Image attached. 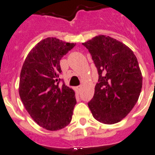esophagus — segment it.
Wrapping results in <instances>:
<instances>
[{
	"instance_id": "obj_1",
	"label": "esophagus",
	"mask_w": 155,
	"mask_h": 155,
	"mask_svg": "<svg viewBox=\"0 0 155 155\" xmlns=\"http://www.w3.org/2000/svg\"><path fill=\"white\" fill-rule=\"evenodd\" d=\"M82 90V86H77V87L76 88V93H80V91Z\"/></svg>"
}]
</instances>
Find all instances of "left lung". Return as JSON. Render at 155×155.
<instances>
[{"label":"left lung","instance_id":"8db88e82","mask_svg":"<svg viewBox=\"0 0 155 155\" xmlns=\"http://www.w3.org/2000/svg\"><path fill=\"white\" fill-rule=\"evenodd\" d=\"M83 45L91 54L99 74L89 108L99 122H120L131 111L141 91L142 74L137 57L126 45L104 35Z\"/></svg>","mask_w":155,"mask_h":155}]
</instances>
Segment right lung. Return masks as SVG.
<instances>
[{"label": "right lung", "instance_id": "right-lung-1", "mask_svg": "<svg viewBox=\"0 0 155 155\" xmlns=\"http://www.w3.org/2000/svg\"><path fill=\"white\" fill-rule=\"evenodd\" d=\"M76 45L56 38L41 40L28 54L19 82L21 100L33 120L48 130L69 124L76 104L74 90L59 84L61 58Z\"/></svg>", "mask_w": 155, "mask_h": 155}]
</instances>
